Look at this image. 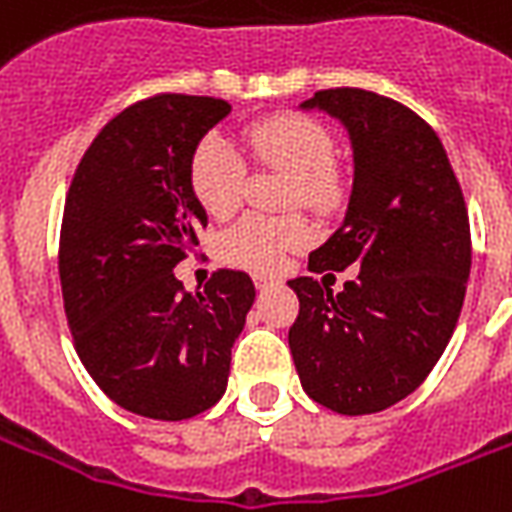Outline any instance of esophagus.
I'll return each mask as SVG.
<instances>
[{"mask_svg":"<svg viewBox=\"0 0 512 512\" xmlns=\"http://www.w3.org/2000/svg\"><path fill=\"white\" fill-rule=\"evenodd\" d=\"M252 279H255L257 290H266V287H271V285H276V282H279L276 276H268V274H255Z\"/></svg>","mask_w":512,"mask_h":512,"instance_id":"esophagus-1","label":"esophagus"}]
</instances>
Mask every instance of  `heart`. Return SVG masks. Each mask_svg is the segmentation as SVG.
<instances>
[{"instance_id": "obj_1", "label": "heart", "mask_w": 512, "mask_h": 512, "mask_svg": "<svg viewBox=\"0 0 512 512\" xmlns=\"http://www.w3.org/2000/svg\"><path fill=\"white\" fill-rule=\"evenodd\" d=\"M246 149L257 165L285 170L287 206H306L328 214L342 206L344 184L333 168V138L323 124L304 113H276L244 130ZM189 189L208 217H227L241 203L246 162L225 138L206 135L189 157ZM312 241V227L298 214L263 217L246 214L227 227L219 241L227 263L252 271H271L282 257L304 249Z\"/></svg>"}]
</instances>
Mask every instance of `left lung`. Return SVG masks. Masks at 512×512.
Listing matches in <instances>:
<instances>
[{
  "label": "left lung",
  "mask_w": 512,
  "mask_h": 512,
  "mask_svg": "<svg viewBox=\"0 0 512 512\" xmlns=\"http://www.w3.org/2000/svg\"><path fill=\"white\" fill-rule=\"evenodd\" d=\"M301 108L342 121L355 162L342 227L309 271L361 268L336 295L290 279L301 309L287 342L309 399L369 415L407 399L448 347L472 266L467 203L442 140L407 105L342 86Z\"/></svg>",
  "instance_id": "left-lung-1"
}]
</instances>
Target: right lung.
I'll return each instance as SVG.
<instances>
[{
	"instance_id": "obj_1",
	"label": "right lung",
	"mask_w": 512,
	"mask_h": 512,
	"mask_svg": "<svg viewBox=\"0 0 512 512\" xmlns=\"http://www.w3.org/2000/svg\"><path fill=\"white\" fill-rule=\"evenodd\" d=\"M227 113L192 94L135 102L92 140L64 200L59 279L75 350L102 393L143 418H195L222 399L255 304L244 271L219 268L203 293L173 276L208 222L189 157Z\"/></svg>"
}]
</instances>
